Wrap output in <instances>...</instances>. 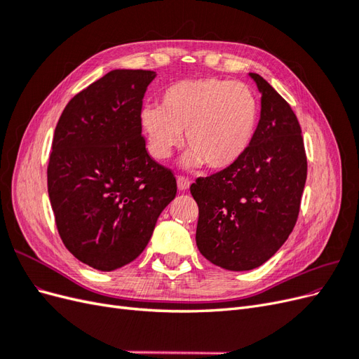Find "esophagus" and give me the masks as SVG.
<instances>
[{"mask_svg":"<svg viewBox=\"0 0 359 359\" xmlns=\"http://www.w3.org/2000/svg\"><path fill=\"white\" fill-rule=\"evenodd\" d=\"M177 184H178V189H180L181 191H186V190L190 187V180L186 178V177H182V175H178Z\"/></svg>","mask_w":359,"mask_h":359,"instance_id":"34e87169","label":"esophagus"}]
</instances>
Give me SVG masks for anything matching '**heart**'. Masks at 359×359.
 I'll list each match as a JSON object with an SVG mask.
<instances>
[{"label":"heart","mask_w":359,"mask_h":359,"mask_svg":"<svg viewBox=\"0 0 359 359\" xmlns=\"http://www.w3.org/2000/svg\"><path fill=\"white\" fill-rule=\"evenodd\" d=\"M257 116V100L250 86L206 78L168 86L160 97V107L144 109L140 123L156 158L170 157L184 133L189 165L205 163L211 170H226L252 147Z\"/></svg>","instance_id":"obj_1"}]
</instances>
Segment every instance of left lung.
<instances>
[{
    "label": "left lung",
    "mask_w": 359,
    "mask_h": 359,
    "mask_svg": "<svg viewBox=\"0 0 359 359\" xmlns=\"http://www.w3.org/2000/svg\"><path fill=\"white\" fill-rule=\"evenodd\" d=\"M252 147L235 166L198 178L196 244L211 264L229 271L257 268L276 255L295 227L307 180V157L297 115L262 76Z\"/></svg>",
    "instance_id": "1"
}]
</instances>
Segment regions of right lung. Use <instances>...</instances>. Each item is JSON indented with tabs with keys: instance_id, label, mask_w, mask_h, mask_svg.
Instances as JSON below:
<instances>
[{
	"instance_id": "right-lung-1",
	"label": "right lung",
	"mask_w": 359,
	"mask_h": 359,
	"mask_svg": "<svg viewBox=\"0 0 359 359\" xmlns=\"http://www.w3.org/2000/svg\"><path fill=\"white\" fill-rule=\"evenodd\" d=\"M156 73L112 70L64 107L52 140L48 193L69 252L99 271L144 252L177 194L170 169L148 154L142 99Z\"/></svg>"
}]
</instances>
